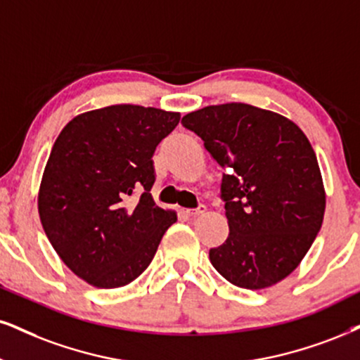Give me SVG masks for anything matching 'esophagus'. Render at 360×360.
<instances>
[{
  "label": "esophagus",
  "instance_id": "obj_1",
  "mask_svg": "<svg viewBox=\"0 0 360 360\" xmlns=\"http://www.w3.org/2000/svg\"><path fill=\"white\" fill-rule=\"evenodd\" d=\"M203 212H205V205H200L198 208H187V210H184V214L188 217H197L203 214Z\"/></svg>",
  "mask_w": 360,
  "mask_h": 360
}]
</instances>
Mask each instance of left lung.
Segmentation results:
<instances>
[{"label": "left lung", "instance_id": "obj_1", "mask_svg": "<svg viewBox=\"0 0 360 360\" xmlns=\"http://www.w3.org/2000/svg\"><path fill=\"white\" fill-rule=\"evenodd\" d=\"M181 125L224 168L220 198L229 237L210 262L233 285L259 290L294 272L326 210L316 152L294 122L247 103L212 105Z\"/></svg>", "mask_w": 360, "mask_h": 360}]
</instances>
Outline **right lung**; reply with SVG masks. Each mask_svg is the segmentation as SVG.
<instances>
[{"label":"right lung","instance_id":"right-lung-1","mask_svg":"<svg viewBox=\"0 0 360 360\" xmlns=\"http://www.w3.org/2000/svg\"><path fill=\"white\" fill-rule=\"evenodd\" d=\"M180 113L113 105L75 117L53 145L38 212L48 240L79 278L117 288L148 267L175 212L155 205L153 153Z\"/></svg>","mask_w":360,"mask_h":360}]
</instances>
